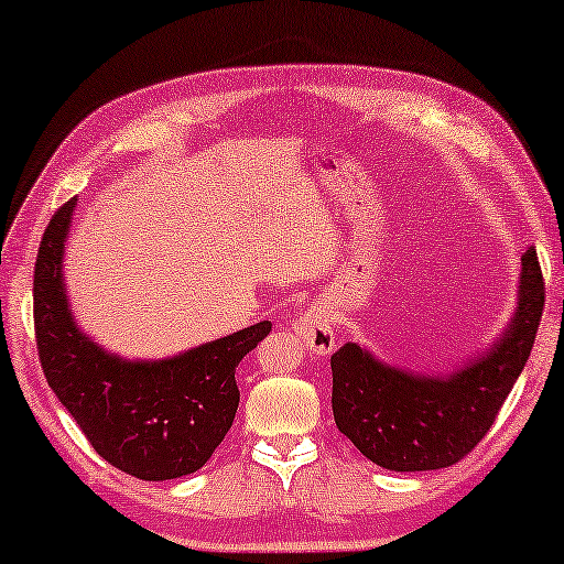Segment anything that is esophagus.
<instances>
[{
    "instance_id": "esophagus-1",
    "label": "esophagus",
    "mask_w": 564,
    "mask_h": 564,
    "mask_svg": "<svg viewBox=\"0 0 564 564\" xmlns=\"http://www.w3.org/2000/svg\"><path fill=\"white\" fill-rule=\"evenodd\" d=\"M295 334L305 349H311L318 357H328L336 349V334H334V318L326 307H307L295 318Z\"/></svg>"
}]
</instances>
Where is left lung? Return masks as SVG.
Returning <instances> with one entry per match:
<instances>
[{
    "label": "left lung",
    "mask_w": 564,
    "mask_h": 564,
    "mask_svg": "<svg viewBox=\"0 0 564 564\" xmlns=\"http://www.w3.org/2000/svg\"><path fill=\"white\" fill-rule=\"evenodd\" d=\"M544 311L536 249L521 257L519 305L488 351L446 377L403 372L359 344L330 357L336 426L375 465L395 473L449 467L467 457L527 367Z\"/></svg>",
    "instance_id": "obj_1"
}]
</instances>
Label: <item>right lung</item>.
Instances as JSON below:
<instances>
[{
	"mask_svg": "<svg viewBox=\"0 0 564 564\" xmlns=\"http://www.w3.org/2000/svg\"><path fill=\"white\" fill-rule=\"evenodd\" d=\"M76 199L45 228L35 259L33 315L45 380L99 457L138 480L197 473L234 426L236 367L272 330L261 321L156 361L107 354L76 326L64 288V249Z\"/></svg>",
	"mask_w": 564,
	"mask_h": 564,
	"instance_id": "1",
	"label": "right lung"
}]
</instances>
